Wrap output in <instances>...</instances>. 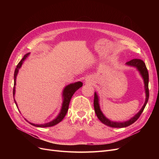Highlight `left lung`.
I'll return each instance as SVG.
<instances>
[{"instance_id":"left-lung-1","label":"left lung","mask_w":159,"mask_h":159,"mask_svg":"<svg viewBox=\"0 0 159 159\" xmlns=\"http://www.w3.org/2000/svg\"><path fill=\"white\" fill-rule=\"evenodd\" d=\"M127 66L134 67L136 68L137 70L139 71V74H141L142 78L143 79L144 84H145V94H146V98L145 102L144 103L143 106L141 109V110L134 115V117L130 119L129 120H127L126 121L123 122H118V121H113L111 120L107 119L103 113H102V110L100 109L99 106V99L98 93L95 92L94 94V102H93V105H94V109L96 115H97L98 118L99 119V121H102L103 124L106 125L107 126H109L111 127H115V128H123L126 127L129 125H131V124L135 122L140 117V115L143 113L144 109H145L146 105L148 102V97H149V92H148V70L147 69V67L145 66V64L144 63V61L141 60L139 59H133L131 61H129L126 63Z\"/></svg>"}]
</instances>
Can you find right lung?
<instances>
[{
  "label": "right lung",
  "mask_w": 159,
  "mask_h": 159,
  "mask_svg": "<svg viewBox=\"0 0 159 159\" xmlns=\"http://www.w3.org/2000/svg\"><path fill=\"white\" fill-rule=\"evenodd\" d=\"M30 53H28V54H25V56L23 57V58L20 60V61L19 62L18 64L16 66V68L15 69V71H14V89H13V97L14 98V95H15V85H16V76L18 75L19 69L21 68V66L22 65V64L24 63V61H25V60L28 57V56L30 55ZM83 85V83L81 82V81H77V82L75 83H72L68 85H66V87L64 88L63 91H62V98H63V102H62V105H61V108L60 110V113L57 115V116L54 119H53L52 121L46 123L44 124H34L30 123L25 119V120L30 123V124H31L32 125H34L37 127H52L56 125H57V123H59L60 122H61L62 121V119L64 118V117L66 116V115L68 112V107H69V104L70 102V100L72 96L74 94V93L75 91L78 90L79 88H80L81 87H82ZM14 102H15V104L16 105V107L18 108V105L16 102L15 99H14Z\"/></svg>",
  "instance_id": "right-lung-1"
}]
</instances>
